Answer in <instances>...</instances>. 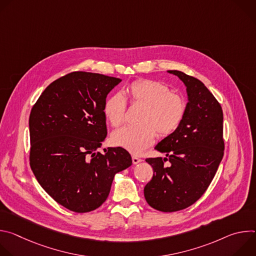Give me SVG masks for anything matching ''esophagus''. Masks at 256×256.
Returning a JSON list of instances; mask_svg holds the SVG:
<instances>
[{"label":"esophagus","mask_w":256,"mask_h":256,"mask_svg":"<svg viewBox=\"0 0 256 256\" xmlns=\"http://www.w3.org/2000/svg\"><path fill=\"white\" fill-rule=\"evenodd\" d=\"M142 160L136 156H132V163L136 165V164H138L140 162H142Z\"/></svg>","instance_id":"esophagus-1"}]
</instances>
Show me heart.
Returning <instances> with one entry per match:
<instances>
[{"mask_svg":"<svg viewBox=\"0 0 256 256\" xmlns=\"http://www.w3.org/2000/svg\"><path fill=\"white\" fill-rule=\"evenodd\" d=\"M128 102L142 106L138 124L128 126L116 130L112 136L114 144L130 153L138 154L154 142L156 134L167 136L180 126L184 118L186 105L179 94L169 91L161 82L140 79L126 89ZM126 101L122 94L109 97L104 104V116L112 126H120L126 118Z\"/></svg>","mask_w":256,"mask_h":256,"instance_id":"b5f03b06","label":"heart"}]
</instances>
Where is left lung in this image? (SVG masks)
<instances>
[{
    "label": "left lung",
    "mask_w": 256,
    "mask_h": 256,
    "mask_svg": "<svg viewBox=\"0 0 256 256\" xmlns=\"http://www.w3.org/2000/svg\"><path fill=\"white\" fill-rule=\"evenodd\" d=\"M186 86L188 102L184 120L155 147L166 157L147 158L153 177L144 188L155 210L172 212L194 204L208 190L224 156L223 110L198 79L168 70ZM168 160L169 166H165Z\"/></svg>",
    "instance_id": "left-lung-1"
}]
</instances>
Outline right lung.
Segmentation results:
<instances>
[{"label":"right lung","instance_id":"right-lung-1","mask_svg":"<svg viewBox=\"0 0 256 256\" xmlns=\"http://www.w3.org/2000/svg\"><path fill=\"white\" fill-rule=\"evenodd\" d=\"M120 79L72 72L50 84L29 116L30 167L42 188L76 212L99 208L114 175L132 165L124 148L96 152L107 136L104 104Z\"/></svg>","mask_w":256,"mask_h":256}]
</instances>
